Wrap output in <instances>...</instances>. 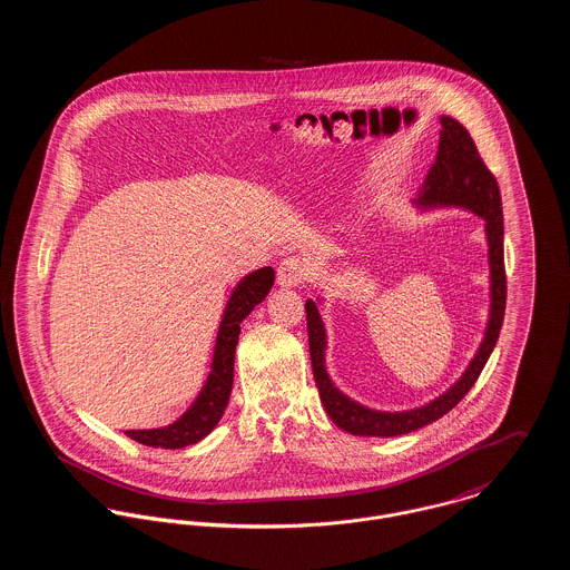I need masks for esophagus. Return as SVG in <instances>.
<instances>
[{"instance_id":"esophagus-1","label":"esophagus","mask_w":570,"mask_h":570,"mask_svg":"<svg viewBox=\"0 0 570 570\" xmlns=\"http://www.w3.org/2000/svg\"><path fill=\"white\" fill-rule=\"evenodd\" d=\"M312 274V267L301 256H287L278 265V285L281 287H298L303 285Z\"/></svg>"}]
</instances>
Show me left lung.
<instances>
[{
  "label": "left lung",
  "instance_id": "obj_1",
  "mask_svg": "<svg viewBox=\"0 0 570 570\" xmlns=\"http://www.w3.org/2000/svg\"><path fill=\"white\" fill-rule=\"evenodd\" d=\"M441 138L439 151L432 168L428 170L425 184L421 188L419 206H461L485 219V233L489 244V272H491V312L485 340L470 362L463 377L439 400L425 406L406 412H377L360 406L357 402L342 395L328 380L325 371V326L321 321L318 307L314 301L305 303L307 309V333H309V353L314 380L321 393L331 421L357 436H397L412 430H419L445 412L456 406L476 384L481 371L488 364L489 355L498 342L500 326L507 305V274H504V252H502V202L493 173L483 163L470 131L454 118L441 116Z\"/></svg>",
  "mask_w": 570,
  "mask_h": 570
}]
</instances>
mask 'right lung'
<instances>
[{
	"mask_svg": "<svg viewBox=\"0 0 570 570\" xmlns=\"http://www.w3.org/2000/svg\"><path fill=\"white\" fill-rule=\"evenodd\" d=\"M272 285H274V269L261 267L249 276H245L244 281L235 287L217 333L213 371L208 375V382L202 395L193 406L188 407V412L179 416L173 425L158 428V430H127V436H131L142 445L177 450V448L202 441L219 423L233 391L235 348L239 342L242 323L245 316L267 296Z\"/></svg>",
	"mask_w": 570,
	"mask_h": 570,
	"instance_id": "add662e5",
	"label": "right lung"
}]
</instances>
